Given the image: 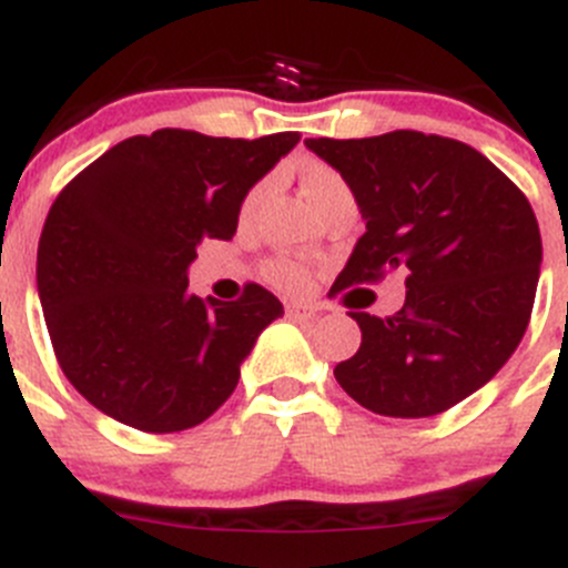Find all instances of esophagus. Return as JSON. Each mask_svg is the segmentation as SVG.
Listing matches in <instances>:
<instances>
[{
	"label": "esophagus",
	"mask_w": 568,
	"mask_h": 568,
	"mask_svg": "<svg viewBox=\"0 0 568 568\" xmlns=\"http://www.w3.org/2000/svg\"><path fill=\"white\" fill-rule=\"evenodd\" d=\"M285 316H288L291 322L305 324V322H313V318H316V311H311V307H305V305H294V302H291V305H285Z\"/></svg>",
	"instance_id": "1"
}]
</instances>
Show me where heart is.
<instances>
[{
	"label": "heart",
	"instance_id": "obj_1",
	"mask_svg": "<svg viewBox=\"0 0 568 568\" xmlns=\"http://www.w3.org/2000/svg\"><path fill=\"white\" fill-rule=\"evenodd\" d=\"M300 185L302 191H305V196L311 200V205L316 207V211H322L327 202L338 200V196L349 194V185H346V180L341 178L338 172H335L333 166H327V163H318V161H307L300 166ZM263 189L266 185H255V189L246 194L244 200V207L241 211L250 213L252 207L257 205V200H261ZM266 274L268 280H272L274 285H280V288L285 291H300L302 285H305V268L300 266V263L294 261H272L266 266Z\"/></svg>",
	"mask_w": 568,
	"mask_h": 568
}]
</instances>
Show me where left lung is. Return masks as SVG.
Returning <instances> with one entry per match:
<instances>
[{"label":"left lung","mask_w":568,"mask_h":568,"mask_svg":"<svg viewBox=\"0 0 568 568\" xmlns=\"http://www.w3.org/2000/svg\"><path fill=\"white\" fill-rule=\"evenodd\" d=\"M349 185L366 233L333 291L405 274L394 316L352 313L361 349L335 366L366 410L424 418L449 410L508 363L530 322L541 233L519 189L469 144L413 130L307 138Z\"/></svg>","instance_id":"left-lung-1"}]
</instances>
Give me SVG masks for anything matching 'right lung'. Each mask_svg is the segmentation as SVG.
<instances>
[{"mask_svg":"<svg viewBox=\"0 0 568 568\" xmlns=\"http://www.w3.org/2000/svg\"><path fill=\"white\" fill-rule=\"evenodd\" d=\"M296 144L300 132L244 141L166 126L115 144L60 191L38 241V296L60 368L97 410L180 433L230 399L283 302L255 283L239 302H202L189 266L205 239H233L252 185Z\"/></svg>","mask_w":568,"mask_h":568,"instance_id":"right-lung-1","label":"right lung"}]
</instances>
